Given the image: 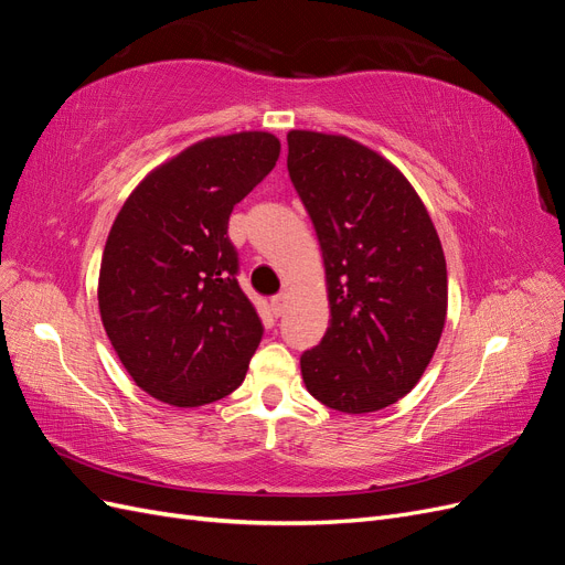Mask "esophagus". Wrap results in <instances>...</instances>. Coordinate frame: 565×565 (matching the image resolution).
<instances>
[{
	"instance_id": "esophagus-1",
	"label": "esophagus",
	"mask_w": 565,
	"mask_h": 565,
	"mask_svg": "<svg viewBox=\"0 0 565 565\" xmlns=\"http://www.w3.org/2000/svg\"><path fill=\"white\" fill-rule=\"evenodd\" d=\"M285 303H287V295H276V297H270V311H273V316H282V311H285Z\"/></svg>"
}]
</instances>
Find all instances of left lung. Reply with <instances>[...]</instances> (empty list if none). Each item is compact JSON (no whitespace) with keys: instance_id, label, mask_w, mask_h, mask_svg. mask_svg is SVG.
Returning a JSON list of instances; mask_svg holds the SVG:
<instances>
[{"instance_id":"1","label":"left lung","mask_w":565,"mask_h":565,"mask_svg":"<svg viewBox=\"0 0 565 565\" xmlns=\"http://www.w3.org/2000/svg\"><path fill=\"white\" fill-rule=\"evenodd\" d=\"M287 172L322 249L330 328L301 353L306 388L339 413L388 407L429 365L446 324V256L415 188L347 136L287 134Z\"/></svg>"}]
</instances>
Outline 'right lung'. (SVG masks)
I'll return each mask as SVG.
<instances>
[{"instance_id": "1", "label": "right lung", "mask_w": 565, "mask_h": 565, "mask_svg": "<svg viewBox=\"0 0 565 565\" xmlns=\"http://www.w3.org/2000/svg\"><path fill=\"white\" fill-rule=\"evenodd\" d=\"M278 156L280 141L266 131L200 141L148 174L119 210L98 309L119 361L152 398L198 407L243 384L264 324L237 282L228 218Z\"/></svg>"}]
</instances>
